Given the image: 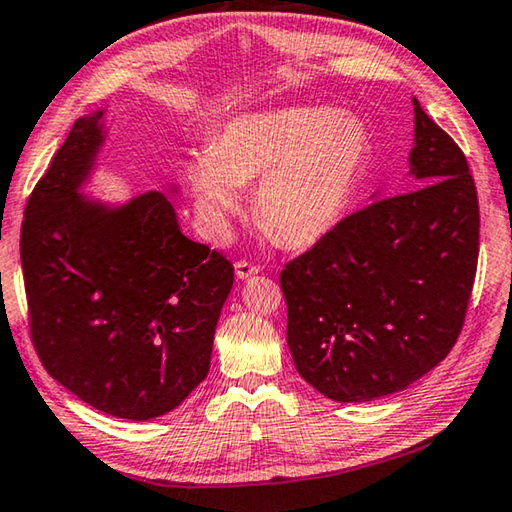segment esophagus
Masks as SVG:
<instances>
[{
    "instance_id": "1",
    "label": "esophagus",
    "mask_w": 512,
    "mask_h": 512,
    "mask_svg": "<svg viewBox=\"0 0 512 512\" xmlns=\"http://www.w3.org/2000/svg\"><path fill=\"white\" fill-rule=\"evenodd\" d=\"M258 272H261V267L249 263V261H238L236 263V279L245 281V279H251V276H256Z\"/></svg>"
}]
</instances>
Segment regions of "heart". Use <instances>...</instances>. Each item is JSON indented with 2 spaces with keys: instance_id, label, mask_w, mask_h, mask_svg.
I'll return each mask as SVG.
<instances>
[{
  "instance_id": "b5f03b06",
  "label": "heart",
  "mask_w": 512,
  "mask_h": 512,
  "mask_svg": "<svg viewBox=\"0 0 512 512\" xmlns=\"http://www.w3.org/2000/svg\"><path fill=\"white\" fill-rule=\"evenodd\" d=\"M369 152L360 116L281 107L233 116L211 150L193 159L188 182L213 240L229 236L242 186L256 182V222L285 247H308L344 218Z\"/></svg>"
}]
</instances>
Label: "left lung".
<instances>
[{"label": "left lung", "instance_id": "obj_1", "mask_svg": "<svg viewBox=\"0 0 512 512\" xmlns=\"http://www.w3.org/2000/svg\"><path fill=\"white\" fill-rule=\"evenodd\" d=\"M414 191L335 224L281 272L288 346L337 402L407 389L459 337L477 274L479 200L468 161L414 98Z\"/></svg>", "mask_w": 512, "mask_h": 512}]
</instances>
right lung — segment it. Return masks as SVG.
Here are the masks:
<instances>
[{
  "label": "right lung",
  "instance_id": "right-lung-1",
  "mask_svg": "<svg viewBox=\"0 0 512 512\" xmlns=\"http://www.w3.org/2000/svg\"><path fill=\"white\" fill-rule=\"evenodd\" d=\"M103 114L80 116L26 202L29 326L62 387L110 416L150 420L209 373L233 265L184 236L166 193L123 204L80 193L105 143Z\"/></svg>",
  "mask_w": 512,
  "mask_h": 512
}]
</instances>
